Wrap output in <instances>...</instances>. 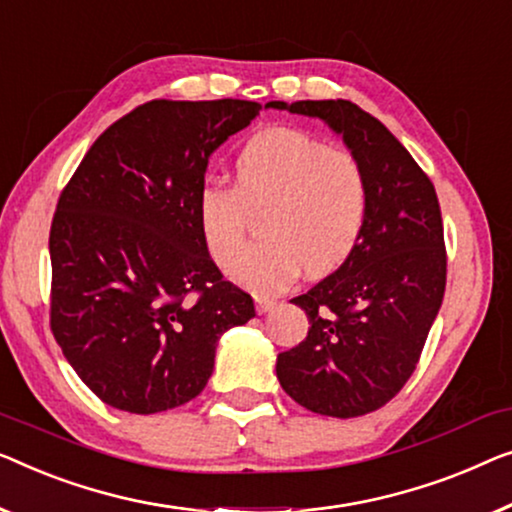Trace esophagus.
Wrapping results in <instances>:
<instances>
[{"instance_id":"obj_1","label":"esophagus","mask_w":512,"mask_h":512,"mask_svg":"<svg viewBox=\"0 0 512 512\" xmlns=\"http://www.w3.org/2000/svg\"><path fill=\"white\" fill-rule=\"evenodd\" d=\"M277 305V300L270 298V295H256V309L258 314H268V311Z\"/></svg>"}]
</instances>
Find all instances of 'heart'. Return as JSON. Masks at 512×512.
<instances>
[{"instance_id": "heart-1", "label": "heart", "mask_w": 512, "mask_h": 512, "mask_svg": "<svg viewBox=\"0 0 512 512\" xmlns=\"http://www.w3.org/2000/svg\"><path fill=\"white\" fill-rule=\"evenodd\" d=\"M198 226L221 268L243 246L251 211H265L269 240L235 260L231 277L274 293L298 277L330 274L353 256L367 226L369 180L351 152L305 131L270 127L235 157V184L207 180L198 191Z\"/></svg>"}]
</instances>
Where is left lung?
I'll use <instances>...</instances> for the list:
<instances>
[{
  "label": "left lung",
  "mask_w": 512,
  "mask_h": 512,
  "mask_svg": "<svg viewBox=\"0 0 512 512\" xmlns=\"http://www.w3.org/2000/svg\"><path fill=\"white\" fill-rule=\"evenodd\" d=\"M318 117L344 138L369 180L353 256L295 302L309 332L277 355V379L305 409L358 418L388 404L416 369L443 291L446 244L434 184L383 124L351 101H270Z\"/></svg>",
  "instance_id": "1"
}]
</instances>
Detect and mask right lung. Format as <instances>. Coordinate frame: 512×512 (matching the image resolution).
Returning <instances> with one entry per match:
<instances>
[{
	"label": "right lung",
	"mask_w": 512,
	"mask_h": 512,
	"mask_svg": "<svg viewBox=\"0 0 512 512\" xmlns=\"http://www.w3.org/2000/svg\"><path fill=\"white\" fill-rule=\"evenodd\" d=\"M261 103H143L94 140L50 226V328L101 402L161 413L201 395L219 337L256 316L207 254L198 191Z\"/></svg>",
	"instance_id": "right-lung-1"
}]
</instances>
